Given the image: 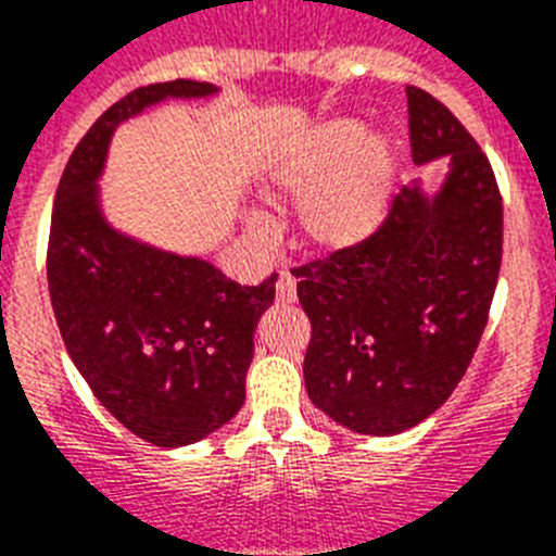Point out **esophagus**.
Here are the masks:
<instances>
[{
    "mask_svg": "<svg viewBox=\"0 0 556 556\" xmlns=\"http://www.w3.org/2000/svg\"><path fill=\"white\" fill-rule=\"evenodd\" d=\"M275 298L281 303H294V298H298V287H294V278L289 273H281L278 283H275Z\"/></svg>",
    "mask_w": 556,
    "mask_h": 556,
    "instance_id": "1",
    "label": "esophagus"
}]
</instances>
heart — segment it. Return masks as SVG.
Here are the masks:
<instances>
[{
	"label": "heart",
	"instance_id": "heart-1",
	"mask_svg": "<svg viewBox=\"0 0 556 556\" xmlns=\"http://www.w3.org/2000/svg\"><path fill=\"white\" fill-rule=\"evenodd\" d=\"M395 155L387 139H365L356 119H328L289 141L269 166V186L302 200L298 225L312 250L356 248L390 205Z\"/></svg>",
	"mask_w": 556,
	"mask_h": 556
}]
</instances>
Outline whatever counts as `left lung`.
<instances>
[{"label": "left lung", "mask_w": 556, "mask_h": 556, "mask_svg": "<svg viewBox=\"0 0 556 556\" xmlns=\"http://www.w3.org/2000/svg\"><path fill=\"white\" fill-rule=\"evenodd\" d=\"M415 164L451 155L443 191L401 189L356 248L292 267L312 323L303 376L317 409L358 434H397L437 412L470 367L501 269L493 166L454 113L406 86Z\"/></svg>", "instance_id": "left-lung-1"}]
</instances>
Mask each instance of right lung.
<instances>
[{
	"instance_id": "1",
	"label": "right lung",
	"mask_w": 556,
	"mask_h": 556,
	"mask_svg": "<svg viewBox=\"0 0 556 556\" xmlns=\"http://www.w3.org/2000/svg\"><path fill=\"white\" fill-rule=\"evenodd\" d=\"M211 91L169 80L113 102L68 155L49 223V298L68 356L100 404L161 448L198 443L242 409L253 331L278 275L242 287L208 262L113 233L97 211L94 178L119 122L164 97Z\"/></svg>"
}]
</instances>
